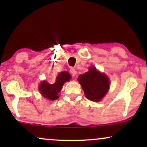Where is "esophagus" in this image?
Returning <instances> with one entry per match:
<instances>
[{"label":"esophagus","instance_id":"34e87169","mask_svg":"<svg viewBox=\"0 0 147 147\" xmlns=\"http://www.w3.org/2000/svg\"><path fill=\"white\" fill-rule=\"evenodd\" d=\"M70 74H71V75L72 77H75L76 73H77V72H76L75 69L73 68H71L70 69Z\"/></svg>","mask_w":147,"mask_h":147}]
</instances>
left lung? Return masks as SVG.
Masks as SVG:
<instances>
[{
    "mask_svg": "<svg viewBox=\"0 0 147 147\" xmlns=\"http://www.w3.org/2000/svg\"><path fill=\"white\" fill-rule=\"evenodd\" d=\"M79 82L82 86L86 98L99 102L105 96L109 88V80L106 75L91 67L89 71L79 76Z\"/></svg>",
    "mask_w": 147,
    "mask_h": 147,
    "instance_id": "left-lung-1",
    "label": "left lung"
}]
</instances>
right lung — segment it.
<instances>
[{
  "label": "right lung",
  "mask_w": 147,
  "mask_h": 147,
  "mask_svg": "<svg viewBox=\"0 0 147 147\" xmlns=\"http://www.w3.org/2000/svg\"><path fill=\"white\" fill-rule=\"evenodd\" d=\"M71 78L70 74L67 72H61L59 74L55 84H50L46 81L42 82L39 86V91L45 98L50 100H55L59 98V93L65 82H68Z\"/></svg>",
  "instance_id": "obj_1"
}]
</instances>
